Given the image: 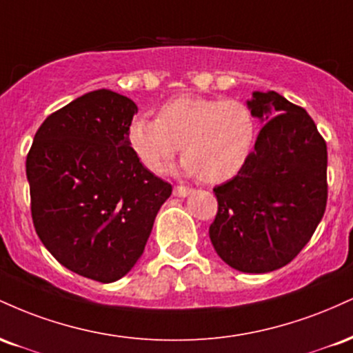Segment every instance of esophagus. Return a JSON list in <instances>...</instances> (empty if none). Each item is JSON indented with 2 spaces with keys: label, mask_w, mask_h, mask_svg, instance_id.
Segmentation results:
<instances>
[{
  "label": "esophagus",
  "mask_w": 353,
  "mask_h": 353,
  "mask_svg": "<svg viewBox=\"0 0 353 353\" xmlns=\"http://www.w3.org/2000/svg\"><path fill=\"white\" fill-rule=\"evenodd\" d=\"M190 192H192V189L185 188V185H176L174 188V196L176 197H188Z\"/></svg>",
  "instance_id": "esophagus-1"
}]
</instances>
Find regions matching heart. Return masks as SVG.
<instances>
[{"label":"heart","mask_w":353,"mask_h":353,"mask_svg":"<svg viewBox=\"0 0 353 353\" xmlns=\"http://www.w3.org/2000/svg\"><path fill=\"white\" fill-rule=\"evenodd\" d=\"M125 139L141 165L152 174L164 172L182 144V172L219 184L236 176L249 159L255 121L241 101L182 96L161 106L157 119H131Z\"/></svg>","instance_id":"1"}]
</instances>
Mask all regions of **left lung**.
Wrapping results in <instances>:
<instances>
[{
  "label": "left lung",
  "instance_id": "left-lung-1",
  "mask_svg": "<svg viewBox=\"0 0 353 353\" xmlns=\"http://www.w3.org/2000/svg\"><path fill=\"white\" fill-rule=\"evenodd\" d=\"M262 129L244 168L214 188L209 237L232 269L265 274L305 247L327 205V144L305 109L275 91L247 101Z\"/></svg>",
  "mask_w": 353,
  "mask_h": 353
}]
</instances>
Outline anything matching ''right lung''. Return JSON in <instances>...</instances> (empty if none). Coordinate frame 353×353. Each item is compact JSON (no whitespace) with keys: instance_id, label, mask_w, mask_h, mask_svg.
Segmentation results:
<instances>
[{"instance_id":"obj_1","label":"right lung","mask_w":353,"mask_h":353,"mask_svg":"<svg viewBox=\"0 0 353 353\" xmlns=\"http://www.w3.org/2000/svg\"><path fill=\"white\" fill-rule=\"evenodd\" d=\"M136 112L114 91L86 92L44 119L26 157L38 237L61 265L103 283L134 267L172 192L129 149Z\"/></svg>"}]
</instances>
